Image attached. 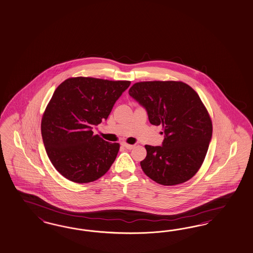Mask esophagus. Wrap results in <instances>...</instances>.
I'll list each match as a JSON object with an SVG mask.
<instances>
[{"mask_svg":"<svg viewBox=\"0 0 253 253\" xmlns=\"http://www.w3.org/2000/svg\"><path fill=\"white\" fill-rule=\"evenodd\" d=\"M122 146L127 149H132L134 148V145H129V144H126V143H122Z\"/></svg>","mask_w":253,"mask_h":253,"instance_id":"esophagus-1","label":"esophagus"}]
</instances>
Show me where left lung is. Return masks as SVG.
<instances>
[{
	"label": "left lung",
	"instance_id": "1",
	"mask_svg": "<svg viewBox=\"0 0 253 253\" xmlns=\"http://www.w3.org/2000/svg\"><path fill=\"white\" fill-rule=\"evenodd\" d=\"M129 94L165 133L162 146H145L147 157L140 162L144 173L165 186L191 179L212 138V122L197 92L180 81H146L133 84Z\"/></svg>",
	"mask_w": 253,
	"mask_h": 253
}]
</instances>
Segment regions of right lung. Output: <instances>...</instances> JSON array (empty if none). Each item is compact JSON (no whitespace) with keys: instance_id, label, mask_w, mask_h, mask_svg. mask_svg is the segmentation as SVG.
Wrapping results in <instances>:
<instances>
[{"instance_id":"add662e5","label":"right lung","mask_w":253,"mask_h":253,"mask_svg":"<svg viewBox=\"0 0 253 253\" xmlns=\"http://www.w3.org/2000/svg\"><path fill=\"white\" fill-rule=\"evenodd\" d=\"M130 84L79 77L64 80L56 88L44 110L41 132L47 156L65 178L88 183L109 170L120 144L93 135L92 129L107 120Z\"/></svg>"}]
</instances>
